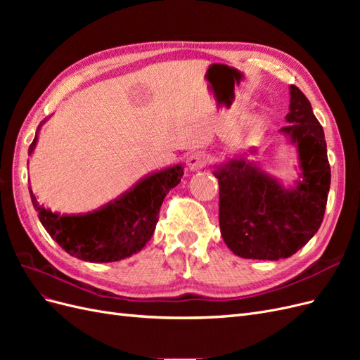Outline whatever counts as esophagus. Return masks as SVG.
<instances>
[{"label": "esophagus", "mask_w": 360, "mask_h": 360, "mask_svg": "<svg viewBox=\"0 0 360 360\" xmlns=\"http://www.w3.org/2000/svg\"><path fill=\"white\" fill-rule=\"evenodd\" d=\"M207 163V159H205V155L201 153V151H197V153H192L189 158H188V168L189 171L195 172V171H200L205 167Z\"/></svg>", "instance_id": "obj_1"}]
</instances>
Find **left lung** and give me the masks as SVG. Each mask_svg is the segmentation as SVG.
<instances>
[{
    "label": "left lung",
    "instance_id": "1",
    "mask_svg": "<svg viewBox=\"0 0 360 360\" xmlns=\"http://www.w3.org/2000/svg\"><path fill=\"white\" fill-rule=\"evenodd\" d=\"M285 120L288 124L279 132L299 153V180L292 186H284L243 155L214 165L221 234L242 258H288L323 222L330 189L328 147L309 101L296 85H290Z\"/></svg>",
    "mask_w": 360,
    "mask_h": 360
}]
</instances>
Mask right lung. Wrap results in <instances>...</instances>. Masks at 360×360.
I'll return each mask as SVG.
<instances>
[{
    "mask_svg": "<svg viewBox=\"0 0 360 360\" xmlns=\"http://www.w3.org/2000/svg\"><path fill=\"white\" fill-rule=\"evenodd\" d=\"M37 127L28 155L36 148ZM183 176L181 163L141 179L135 186L101 209L85 214H60L40 205L30 188L32 205L49 236L68 254L90 263H111L139 252L155 233L159 209Z\"/></svg>",
    "mask_w": 360,
    "mask_h": 360,
    "instance_id": "1",
    "label": "right lung"
}]
</instances>
